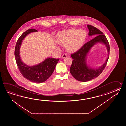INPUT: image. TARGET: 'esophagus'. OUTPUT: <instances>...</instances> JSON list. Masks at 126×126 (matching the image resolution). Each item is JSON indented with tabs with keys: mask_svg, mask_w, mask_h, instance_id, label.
I'll return each mask as SVG.
<instances>
[{
	"mask_svg": "<svg viewBox=\"0 0 126 126\" xmlns=\"http://www.w3.org/2000/svg\"><path fill=\"white\" fill-rule=\"evenodd\" d=\"M67 57V55L66 54H63L62 55V58L63 59H65Z\"/></svg>",
	"mask_w": 126,
	"mask_h": 126,
	"instance_id": "34e87169",
	"label": "esophagus"
}]
</instances>
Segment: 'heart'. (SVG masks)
Instances as JSON below:
<instances>
[{
	"label": "heart",
	"instance_id": "b5f03b06",
	"mask_svg": "<svg viewBox=\"0 0 126 126\" xmlns=\"http://www.w3.org/2000/svg\"><path fill=\"white\" fill-rule=\"evenodd\" d=\"M86 32L84 30L72 28L60 33L57 41L59 45L65 46L67 51L75 52L82 47L86 40Z\"/></svg>",
	"mask_w": 126,
	"mask_h": 126
}]
</instances>
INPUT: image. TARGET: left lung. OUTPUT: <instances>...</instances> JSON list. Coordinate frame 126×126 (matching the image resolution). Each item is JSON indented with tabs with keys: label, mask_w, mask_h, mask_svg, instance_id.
Listing matches in <instances>:
<instances>
[{
	"label": "left lung",
	"mask_w": 126,
	"mask_h": 126,
	"mask_svg": "<svg viewBox=\"0 0 126 126\" xmlns=\"http://www.w3.org/2000/svg\"><path fill=\"white\" fill-rule=\"evenodd\" d=\"M89 36L94 35L95 37L84 45L77 52L71 54L73 59L70 72L77 80L86 82L98 77L105 69L109 58L110 46L107 38L100 30L91 25H87ZM98 43L104 45L107 48L108 56L104 64L95 68L90 67L87 63V56L92 47Z\"/></svg>",
	"instance_id": "obj_1"
}]
</instances>
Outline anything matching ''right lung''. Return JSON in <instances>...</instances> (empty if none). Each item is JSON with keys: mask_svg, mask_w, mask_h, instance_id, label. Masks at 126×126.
<instances>
[{"mask_svg": "<svg viewBox=\"0 0 126 126\" xmlns=\"http://www.w3.org/2000/svg\"><path fill=\"white\" fill-rule=\"evenodd\" d=\"M37 31L34 29H30L21 35L16 42L14 55L20 72L24 78L32 82L40 83L45 82L51 76L59 59L48 57L39 64L33 66L27 65L22 61L20 54L22 42L27 35Z\"/></svg>", "mask_w": 126, "mask_h": 126, "instance_id": "1", "label": "right lung"}]
</instances>
